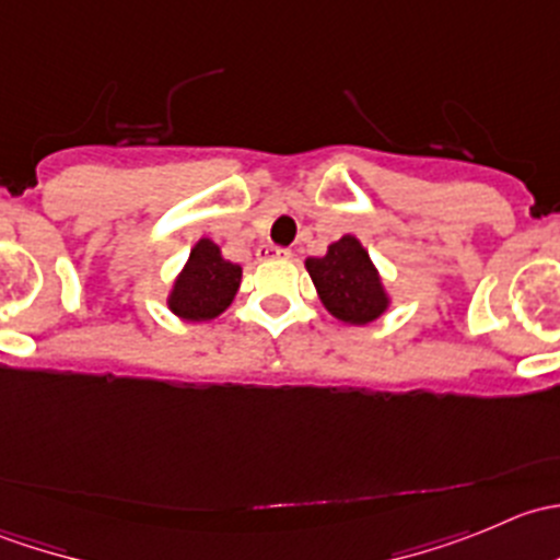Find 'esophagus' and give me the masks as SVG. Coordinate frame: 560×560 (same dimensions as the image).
I'll return each instance as SVG.
<instances>
[{"label": "esophagus", "instance_id": "obj_1", "mask_svg": "<svg viewBox=\"0 0 560 560\" xmlns=\"http://www.w3.org/2000/svg\"><path fill=\"white\" fill-rule=\"evenodd\" d=\"M259 257H265V259H290L292 257V252L290 248H281V246H265L262 252H259Z\"/></svg>", "mask_w": 560, "mask_h": 560}]
</instances>
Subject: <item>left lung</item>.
Returning <instances> with one entry per match:
<instances>
[{
	"mask_svg": "<svg viewBox=\"0 0 560 560\" xmlns=\"http://www.w3.org/2000/svg\"><path fill=\"white\" fill-rule=\"evenodd\" d=\"M306 270L322 306L336 319L369 325L387 312L389 298L380 270L354 235H343L327 246L325 257H308Z\"/></svg>",
	"mask_w": 560,
	"mask_h": 560,
	"instance_id": "8db88e82",
	"label": "left lung"
}]
</instances>
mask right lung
<instances>
[{
	"mask_svg": "<svg viewBox=\"0 0 560 560\" xmlns=\"http://www.w3.org/2000/svg\"><path fill=\"white\" fill-rule=\"evenodd\" d=\"M241 287V265L222 257L211 238H200L175 279L167 306L186 322H208L233 303Z\"/></svg>",
	"mask_w": 560,
	"mask_h": 560,
	"instance_id": "add662e5",
	"label": "right lung"
}]
</instances>
